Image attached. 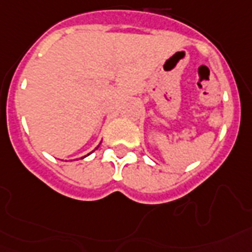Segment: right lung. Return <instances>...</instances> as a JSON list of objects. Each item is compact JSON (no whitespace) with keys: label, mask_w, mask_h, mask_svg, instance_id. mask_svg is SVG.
Returning <instances> with one entry per match:
<instances>
[{"label":"right lung","mask_w":252,"mask_h":252,"mask_svg":"<svg viewBox=\"0 0 252 252\" xmlns=\"http://www.w3.org/2000/svg\"><path fill=\"white\" fill-rule=\"evenodd\" d=\"M97 147H99V145H97ZM95 149H96V148H95ZM87 156H89V155H87ZM82 158H84V157H82Z\"/></svg>","instance_id":"obj_1"}]
</instances>
